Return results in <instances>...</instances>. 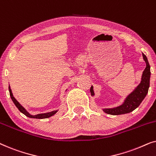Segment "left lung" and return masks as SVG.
<instances>
[{
    "label": "left lung",
    "instance_id": "left-lung-1",
    "mask_svg": "<svg viewBox=\"0 0 156 156\" xmlns=\"http://www.w3.org/2000/svg\"><path fill=\"white\" fill-rule=\"evenodd\" d=\"M144 61L146 62V67L143 72L140 83L137 87L128 95L123 103L121 105L111 108H103V111L106 114L111 115H120L125 114L133 112L136 108H138L144 98L148 94L149 87H150V77H151V67L149 65L148 59L144 53H142ZM91 96L94 95L93 87L90 88Z\"/></svg>",
    "mask_w": 156,
    "mask_h": 156
}]
</instances>
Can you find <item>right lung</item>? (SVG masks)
<instances>
[{"label":"right lung","mask_w":156,"mask_h":156,"mask_svg":"<svg viewBox=\"0 0 156 156\" xmlns=\"http://www.w3.org/2000/svg\"><path fill=\"white\" fill-rule=\"evenodd\" d=\"M8 89H9L10 96V97H11L12 101H13V103L15 104V105L16 106V107L18 108V110L20 111L21 113H23V114H25V116H27V117H29V118H33V119H47V118H49V117L53 116V115H55L57 112H58V110H55V111H52V112H50L44 113V114H37V115H31L30 114H29V113L27 112L26 109H25V108L23 107V106L21 105V104L19 103V102L17 101L16 99H15V97H13V95H12V90H11V89H10V85H9V87H8Z\"/></svg>","instance_id":"right-lung-1"}]
</instances>
